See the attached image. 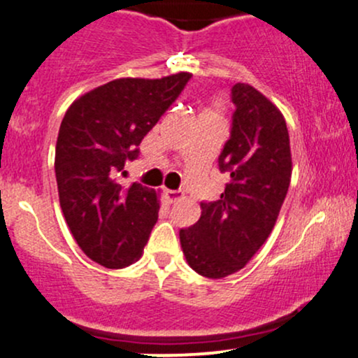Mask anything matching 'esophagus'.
Segmentation results:
<instances>
[{
    "label": "esophagus",
    "mask_w": 358,
    "mask_h": 358,
    "mask_svg": "<svg viewBox=\"0 0 358 358\" xmlns=\"http://www.w3.org/2000/svg\"><path fill=\"white\" fill-rule=\"evenodd\" d=\"M164 195H166V199L170 200V202H178V200L183 199V192L182 190H164Z\"/></svg>",
    "instance_id": "obj_1"
}]
</instances>
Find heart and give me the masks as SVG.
<instances>
[{
	"instance_id": "heart-1",
	"label": "heart",
	"mask_w": 358,
	"mask_h": 358,
	"mask_svg": "<svg viewBox=\"0 0 358 358\" xmlns=\"http://www.w3.org/2000/svg\"><path fill=\"white\" fill-rule=\"evenodd\" d=\"M219 112H221V105H219L217 101H214V103L210 105V108L207 110V115H214V117H217V115H219Z\"/></svg>"
}]
</instances>
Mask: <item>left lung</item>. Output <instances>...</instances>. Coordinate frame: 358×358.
Here are the masks:
<instances>
[{
	"instance_id": "obj_1",
	"label": "left lung",
	"mask_w": 358,
	"mask_h": 358,
	"mask_svg": "<svg viewBox=\"0 0 358 358\" xmlns=\"http://www.w3.org/2000/svg\"><path fill=\"white\" fill-rule=\"evenodd\" d=\"M233 129L219 156L229 173L221 199L200 203V219L180 229L187 263L199 275L239 272L277 222L292 175L289 131L282 112L251 85L233 86Z\"/></svg>"
}]
</instances>
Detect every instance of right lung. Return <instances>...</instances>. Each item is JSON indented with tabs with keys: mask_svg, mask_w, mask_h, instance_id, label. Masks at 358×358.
Listing matches in <instances>:
<instances>
[{
	"mask_svg": "<svg viewBox=\"0 0 358 358\" xmlns=\"http://www.w3.org/2000/svg\"><path fill=\"white\" fill-rule=\"evenodd\" d=\"M190 76L108 81L74 100L61 122L54 161L59 203L78 246L105 268L139 260L158 221L156 190L125 187L119 176Z\"/></svg>",
	"mask_w": 358,
	"mask_h": 358,
	"instance_id": "right-lung-1",
	"label": "right lung"
}]
</instances>
